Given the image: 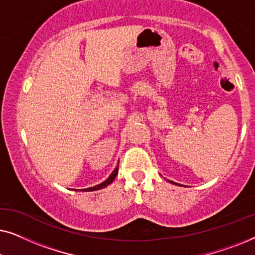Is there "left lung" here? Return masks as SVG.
<instances>
[{
	"label": "left lung",
	"instance_id": "8db88e82",
	"mask_svg": "<svg viewBox=\"0 0 255 255\" xmlns=\"http://www.w3.org/2000/svg\"><path fill=\"white\" fill-rule=\"evenodd\" d=\"M169 182H170V183H173V184H176L175 182H173V181H169Z\"/></svg>",
	"mask_w": 255,
	"mask_h": 255
}]
</instances>
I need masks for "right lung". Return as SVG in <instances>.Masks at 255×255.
I'll return each instance as SVG.
<instances>
[{"label":"right lung","instance_id":"obj_1","mask_svg":"<svg viewBox=\"0 0 255 255\" xmlns=\"http://www.w3.org/2000/svg\"><path fill=\"white\" fill-rule=\"evenodd\" d=\"M117 174H118V166L116 167V168L114 169V172L110 174V176L108 177V179H107L106 181H104V182L100 183V184H97V186H95V187H92V188H87V189H81V191H94V190H99V189H102V188L107 187V186H109L110 183H113V181L115 180V177L117 176Z\"/></svg>","mask_w":255,"mask_h":255}]
</instances>
